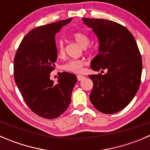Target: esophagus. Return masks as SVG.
<instances>
[{
	"label": "esophagus",
	"mask_w": 150,
	"mask_h": 150,
	"mask_svg": "<svg viewBox=\"0 0 150 150\" xmlns=\"http://www.w3.org/2000/svg\"><path fill=\"white\" fill-rule=\"evenodd\" d=\"M85 78L84 76H83V75H77V79H78V81H81V80H83V78Z\"/></svg>",
	"instance_id": "34e87169"
}]
</instances>
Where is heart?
I'll return each mask as SVG.
<instances>
[{
	"instance_id": "obj_1",
	"label": "heart",
	"mask_w": 150,
	"mask_h": 150,
	"mask_svg": "<svg viewBox=\"0 0 150 150\" xmlns=\"http://www.w3.org/2000/svg\"><path fill=\"white\" fill-rule=\"evenodd\" d=\"M72 37L80 46L83 48H86L90 42V39L88 35L83 32H75L72 33ZM57 53L58 57L62 58L65 54V48L64 43L62 41H59L57 43ZM86 62L81 59H72L68 61L62 67L63 70L72 73H81L83 70V67Z\"/></svg>"
}]
</instances>
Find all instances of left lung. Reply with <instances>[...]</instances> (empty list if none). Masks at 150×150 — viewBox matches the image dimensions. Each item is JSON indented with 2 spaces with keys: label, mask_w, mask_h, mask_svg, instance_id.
<instances>
[{
  "label": "left lung",
  "mask_w": 150,
  "mask_h": 150,
  "mask_svg": "<svg viewBox=\"0 0 150 150\" xmlns=\"http://www.w3.org/2000/svg\"><path fill=\"white\" fill-rule=\"evenodd\" d=\"M99 41V53L91 68L104 75H89L93 81L90 100L104 114H114L125 108L138 91L142 71V57L134 37L126 28L102 19L83 18Z\"/></svg>",
  "instance_id": "obj_1"
}]
</instances>
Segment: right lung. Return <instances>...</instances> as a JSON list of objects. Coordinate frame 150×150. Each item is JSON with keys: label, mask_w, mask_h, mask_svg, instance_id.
Returning <instances> with one entry per match:
<instances>
[{"label": "right lung", "mask_w": 150, "mask_h": 150, "mask_svg": "<svg viewBox=\"0 0 150 150\" xmlns=\"http://www.w3.org/2000/svg\"><path fill=\"white\" fill-rule=\"evenodd\" d=\"M72 18L30 30L22 39L13 60L14 80L29 108L38 116L54 119L69 107L77 82L74 74L62 72L57 83L50 80L57 53L55 35Z\"/></svg>", "instance_id": "right-lung-1"}]
</instances>
